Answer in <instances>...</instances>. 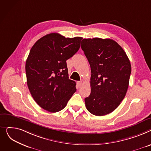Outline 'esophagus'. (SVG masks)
Segmentation results:
<instances>
[{"mask_svg": "<svg viewBox=\"0 0 151 151\" xmlns=\"http://www.w3.org/2000/svg\"><path fill=\"white\" fill-rule=\"evenodd\" d=\"M77 85L78 87L81 86V85H82V82H81V81H77Z\"/></svg>", "mask_w": 151, "mask_h": 151, "instance_id": "obj_1", "label": "esophagus"}]
</instances>
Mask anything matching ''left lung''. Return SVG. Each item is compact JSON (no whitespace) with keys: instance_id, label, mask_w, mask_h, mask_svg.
Wrapping results in <instances>:
<instances>
[{"instance_id":"8db88e82","label":"left lung","mask_w":151,"mask_h":151,"mask_svg":"<svg viewBox=\"0 0 151 151\" xmlns=\"http://www.w3.org/2000/svg\"><path fill=\"white\" fill-rule=\"evenodd\" d=\"M81 47L91 70V94L85 99L86 109L96 116L109 114L126 94L130 60L123 49L111 39H83Z\"/></svg>"}]
</instances>
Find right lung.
Wrapping results in <instances>:
<instances>
[{"label": "right lung", "mask_w": 151, "mask_h": 151, "mask_svg": "<svg viewBox=\"0 0 151 151\" xmlns=\"http://www.w3.org/2000/svg\"><path fill=\"white\" fill-rule=\"evenodd\" d=\"M82 39L52 33L30 49L25 63L27 83L33 99L44 110H63L76 91V82L69 79L66 60L78 50Z\"/></svg>", "instance_id": "add662e5"}]
</instances>
